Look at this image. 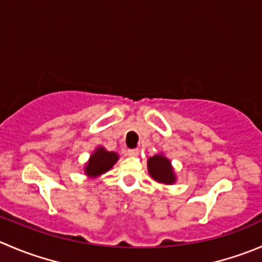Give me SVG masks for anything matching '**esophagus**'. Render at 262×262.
Wrapping results in <instances>:
<instances>
[{"label": "esophagus", "instance_id": "1", "mask_svg": "<svg viewBox=\"0 0 262 262\" xmlns=\"http://www.w3.org/2000/svg\"><path fill=\"white\" fill-rule=\"evenodd\" d=\"M139 155V149L138 148H133V149H128V156L136 157Z\"/></svg>", "mask_w": 262, "mask_h": 262}]
</instances>
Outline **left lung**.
I'll return each mask as SVG.
<instances>
[{
	"label": "left lung",
	"mask_w": 262,
	"mask_h": 262,
	"mask_svg": "<svg viewBox=\"0 0 262 262\" xmlns=\"http://www.w3.org/2000/svg\"><path fill=\"white\" fill-rule=\"evenodd\" d=\"M147 169L149 177L162 184L171 185L177 182V174L174 171L171 161L164 154H156L147 160Z\"/></svg>",
	"instance_id": "obj_1"
}]
</instances>
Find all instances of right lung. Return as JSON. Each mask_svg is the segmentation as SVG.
Here are the masks:
<instances>
[{"label":"right lung","instance_id":"1","mask_svg":"<svg viewBox=\"0 0 262 262\" xmlns=\"http://www.w3.org/2000/svg\"><path fill=\"white\" fill-rule=\"evenodd\" d=\"M118 152L107 151L105 147L98 146L84 165V174L90 178H97L105 174L118 162Z\"/></svg>","mask_w":262,"mask_h":262}]
</instances>
